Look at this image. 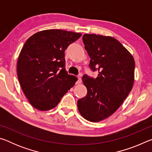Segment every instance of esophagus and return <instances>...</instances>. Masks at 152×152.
<instances>
[{"mask_svg":"<svg viewBox=\"0 0 152 152\" xmlns=\"http://www.w3.org/2000/svg\"><path fill=\"white\" fill-rule=\"evenodd\" d=\"M81 82H82V79H81V78H80V77H78V80L76 81V84H81Z\"/></svg>","mask_w":152,"mask_h":152,"instance_id":"34e87169","label":"esophagus"}]
</instances>
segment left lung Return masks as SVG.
<instances>
[{"mask_svg":"<svg viewBox=\"0 0 152 152\" xmlns=\"http://www.w3.org/2000/svg\"><path fill=\"white\" fill-rule=\"evenodd\" d=\"M84 48L91 58L89 68L97 78L84 74L82 82L87 94L77 102L80 113L91 122L101 121L113 115L132 91L135 61L128 50L115 38L84 34Z\"/></svg>","mask_w":152,"mask_h":152,"instance_id":"8db88e82","label":"left lung"}]
</instances>
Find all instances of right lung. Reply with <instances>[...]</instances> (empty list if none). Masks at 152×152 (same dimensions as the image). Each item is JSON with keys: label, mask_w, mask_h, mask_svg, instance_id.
Here are the masks:
<instances>
[{"label": "right lung", "mask_w": 152, "mask_h": 152, "mask_svg": "<svg viewBox=\"0 0 152 152\" xmlns=\"http://www.w3.org/2000/svg\"><path fill=\"white\" fill-rule=\"evenodd\" d=\"M82 34L60 29L35 33L23 47L17 61L20 85L31 104L40 110L54 108L77 81L66 70L65 51Z\"/></svg>", "instance_id": "right-lung-1"}]
</instances>
